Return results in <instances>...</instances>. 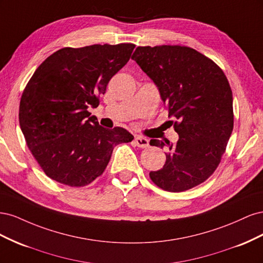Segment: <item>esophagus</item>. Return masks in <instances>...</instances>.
I'll use <instances>...</instances> for the list:
<instances>
[{
    "mask_svg": "<svg viewBox=\"0 0 263 263\" xmlns=\"http://www.w3.org/2000/svg\"><path fill=\"white\" fill-rule=\"evenodd\" d=\"M134 142H135V145L139 148H146L149 146V140L142 136H135Z\"/></svg>",
    "mask_w": 263,
    "mask_h": 263,
    "instance_id": "esophagus-1",
    "label": "esophagus"
}]
</instances>
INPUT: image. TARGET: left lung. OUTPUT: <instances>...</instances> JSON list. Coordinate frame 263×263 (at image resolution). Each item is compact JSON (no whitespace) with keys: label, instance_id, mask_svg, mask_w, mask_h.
Wrapping results in <instances>:
<instances>
[{"label":"left lung","instance_id":"left-lung-1","mask_svg":"<svg viewBox=\"0 0 263 263\" xmlns=\"http://www.w3.org/2000/svg\"><path fill=\"white\" fill-rule=\"evenodd\" d=\"M132 59L155 82L168 109L177 144L168 147L163 168L149 173L157 186L183 192L208 180L218 166L234 128L233 92L213 60L185 46L137 47Z\"/></svg>","mask_w":263,"mask_h":263}]
</instances>
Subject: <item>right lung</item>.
Listing matches in <instances>:
<instances>
[{
	"label": "right lung",
	"instance_id": "right-lung-1",
	"mask_svg": "<svg viewBox=\"0 0 263 263\" xmlns=\"http://www.w3.org/2000/svg\"><path fill=\"white\" fill-rule=\"evenodd\" d=\"M134 48V44L66 47L36 69L22 94L18 118L27 147L47 177L85 186L102 176L116 145L134 139L122 127H102L87 110L99 106Z\"/></svg>",
	"mask_w": 263,
	"mask_h": 263
}]
</instances>
